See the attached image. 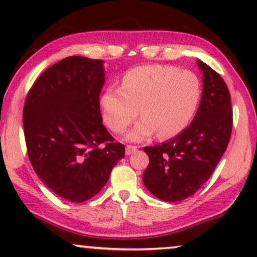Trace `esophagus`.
<instances>
[{"instance_id":"34e87169","label":"esophagus","mask_w":257,"mask_h":257,"mask_svg":"<svg viewBox=\"0 0 257 257\" xmlns=\"http://www.w3.org/2000/svg\"><path fill=\"white\" fill-rule=\"evenodd\" d=\"M138 150V147L137 146H131V145H127L125 149V154L126 156H130V154H132L133 152H136V151Z\"/></svg>"}]
</instances>
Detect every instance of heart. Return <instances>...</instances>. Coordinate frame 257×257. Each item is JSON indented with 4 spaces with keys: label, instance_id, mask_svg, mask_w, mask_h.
<instances>
[{
    "label": "heart",
    "instance_id": "obj_1",
    "mask_svg": "<svg viewBox=\"0 0 257 257\" xmlns=\"http://www.w3.org/2000/svg\"><path fill=\"white\" fill-rule=\"evenodd\" d=\"M201 97V83L194 72L167 65H142L122 77L121 87L107 86L100 94L103 119L120 133L135 120L138 107L143 118L125 136L142 142L158 132L172 138L187 127Z\"/></svg>",
    "mask_w": 257,
    "mask_h": 257
}]
</instances>
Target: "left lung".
<instances>
[{
  "instance_id": "1",
  "label": "left lung",
  "mask_w": 257,
  "mask_h": 257,
  "mask_svg": "<svg viewBox=\"0 0 257 257\" xmlns=\"http://www.w3.org/2000/svg\"><path fill=\"white\" fill-rule=\"evenodd\" d=\"M202 94L196 114L184 131L152 147H144L150 164L145 187L158 199L182 201L201 188L226 152L233 127L230 94L219 73L201 61Z\"/></svg>"
}]
</instances>
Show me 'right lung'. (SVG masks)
Returning <instances> with one entry per match:
<instances>
[{"label": "right lung", "instance_id": "1", "mask_svg": "<svg viewBox=\"0 0 257 257\" xmlns=\"http://www.w3.org/2000/svg\"><path fill=\"white\" fill-rule=\"evenodd\" d=\"M104 61L71 56L45 70L28 93L23 130L34 171L56 195L84 202L125 156L103 125Z\"/></svg>", "mask_w": 257, "mask_h": 257}]
</instances>
